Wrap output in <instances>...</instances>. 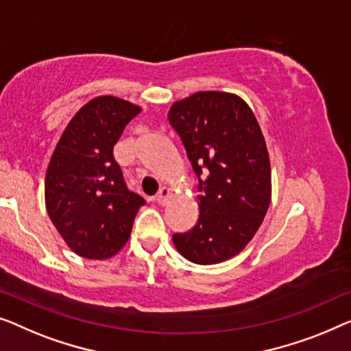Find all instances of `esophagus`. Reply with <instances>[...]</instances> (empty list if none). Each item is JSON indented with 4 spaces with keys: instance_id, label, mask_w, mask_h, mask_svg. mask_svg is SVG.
Listing matches in <instances>:
<instances>
[{
    "instance_id": "obj_1",
    "label": "esophagus",
    "mask_w": 351,
    "mask_h": 351,
    "mask_svg": "<svg viewBox=\"0 0 351 351\" xmlns=\"http://www.w3.org/2000/svg\"><path fill=\"white\" fill-rule=\"evenodd\" d=\"M169 197H170V189H169V187H160V191L156 194L154 200L159 205H164L165 202H167V199H169Z\"/></svg>"
}]
</instances>
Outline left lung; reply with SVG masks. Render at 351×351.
Masks as SVG:
<instances>
[{
    "label": "left lung",
    "instance_id": "1",
    "mask_svg": "<svg viewBox=\"0 0 351 351\" xmlns=\"http://www.w3.org/2000/svg\"><path fill=\"white\" fill-rule=\"evenodd\" d=\"M169 121L200 180L199 219L175 234L182 258L211 265L234 258L253 240L272 200L267 145L254 112L230 92L205 90L175 101Z\"/></svg>",
    "mask_w": 351,
    "mask_h": 351
}]
</instances>
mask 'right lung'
<instances>
[{"mask_svg": "<svg viewBox=\"0 0 351 351\" xmlns=\"http://www.w3.org/2000/svg\"><path fill=\"white\" fill-rule=\"evenodd\" d=\"M141 106L119 97L87 101L63 130L46 170L44 199L52 224L73 253L110 259L130 239L145 199L127 189L116 143Z\"/></svg>", "mask_w": 351, "mask_h": 351, "instance_id": "1", "label": "right lung"}]
</instances>
